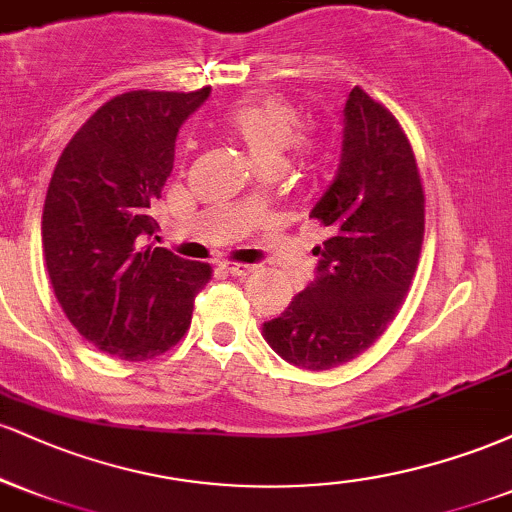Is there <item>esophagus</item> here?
<instances>
[{
  "instance_id": "obj_1",
  "label": "esophagus",
  "mask_w": 512,
  "mask_h": 512,
  "mask_svg": "<svg viewBox=\"0 0 512 512\" xmlns=\"http://www.w3.org/2000/svg\"><path fill=\"white\" fill-rule=\"evenodd\" d=\"M223 269H226L231 276H248L255 267H252V264H243V262H226L223 264Z\"/></svg>"
}]
</instances>
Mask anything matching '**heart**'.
I'll list each match as a JSON object with an SVG mask.
<instances>
[{"mask_svg": "<svg viewBox=\"0 0 512 512\" xmlns=\"http://www.w3.org/2000/svg\"><path fill=\"white\" fill-rule=\"evenodd\" d=\"M223 127L260 166H279L303 129V113L284 96H252L223 113Z\"/></svg>", "mask_w": 512, "mask_h": 512, "instance_id": "b5f03b06", "label": "heart"}]
</instances>
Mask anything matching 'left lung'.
I'll list each match as a JSON object with an SVG mask.
<instances>
[{
  "label": "left lung",
  "instance_id": "1",
  "mask_svg": "<svg viewBox=\"0 0 512 512\" xmlns=\"http://www.w3.org/2000/svg\"><path fill=\"white\" fill-rule=\"evenodd\" d=\"M330 228L315 248L317 274L262 334L305 370L351 361L402 308L424 243V187L395 115L351 88L337 175L310 211Z\"/></svg>",
  "mask_w": 512,
  "mask_h": 512
}]
</instances>
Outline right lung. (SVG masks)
<instances>
[{
    "instance_id": "obj_1",
    "label": "right lung",
    "mask_w": 512,
    "mask_h": 512,
    "mask_svg": "<svg viewBox=\"0 0 512 512\" xmlns=\"http://www.w3.org/2000/svg\"><path fill=\"white\" fill-rule=\"evenodd\" d=\"M129 91L96 110L64 146L43 207V252L64 315L98 351L146 361L192 322L211 267L154 248L182 122L209 98Z\"/></svg>"
}]
</instances>
